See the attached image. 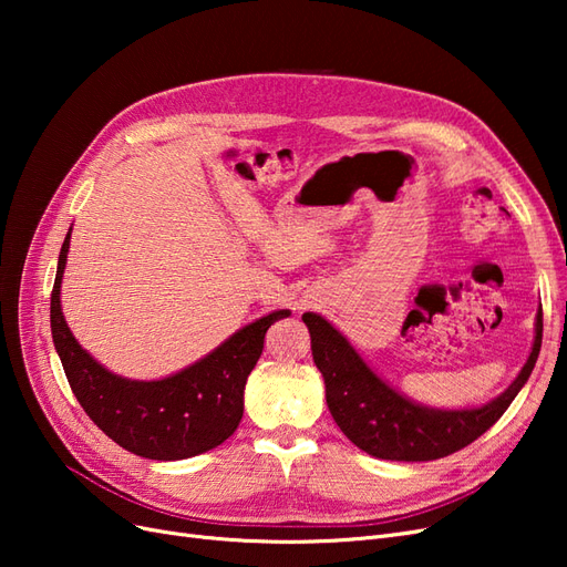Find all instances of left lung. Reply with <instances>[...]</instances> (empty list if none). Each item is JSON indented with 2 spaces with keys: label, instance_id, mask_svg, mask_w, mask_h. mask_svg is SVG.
<instances>
[{
  "label": "left lung",
  "instance_id": "1",
  "mask_svg": "<svg viewBox=\"0 0 567 567\" xmlns=\"http://www.w3.org/2000/svg\"><path fill=\"white\" fill-rule=\"evenodd\" d=\"M312 336V357L326 383V404L338 427L359 450L390 461H433L468 447L502 419L529 379L542 348V312L527 364L511 388L480 409L440 411L414 404L385 385L333 326L302 315Z\"/></svg>",
  "mask_w": 567,
  "mask_h": 567
}]
</instances>
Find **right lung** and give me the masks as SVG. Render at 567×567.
Here are the masks:
<instances>
[{"label":"right lung","instance_id":"1","mask_svg":"<svg viewBox=\"0 0 567 567\" xmlns=\"http://www.w3.org/2000/svg\"><path fill=\"white\" fill-rule=\"evenodd\" d=\"M65 236L51 290V338L65 379L87 416L120 447L156 461H177L208 452L234 435L244 416V388L265 348L269 326L288 317L271 312L234 333L227 342L163 381H127L84 352L61 312Z\"/></svg>","mask_w":567,"mask_h":567}]
</instances>
